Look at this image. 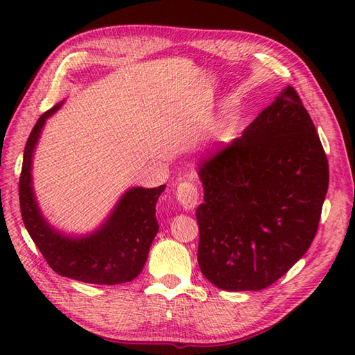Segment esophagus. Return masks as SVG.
Returning <instances> with one entry per match:
<instances>
[{
	"label": "esophagus",
	"instance_id": "34e87169",
	"mask_svg": "<svg viewBox=\"0 0 355 355\" xmlns=\"http://www.w3.org/2000/svg\"><path fill=\"white\" fill-rule=\"evenodd\" d=\"M177 201L183 206L186 210H192L197 206L200 193L198 187L195 186L192 182H183L177 186Z\"/></svg>",
	"mask_w": 355,
	"mask_h": 355
}]
</instances>
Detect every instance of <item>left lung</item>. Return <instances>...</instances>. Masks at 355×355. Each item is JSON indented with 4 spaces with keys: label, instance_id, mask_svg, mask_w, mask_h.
<instances>
[{
    "label": "left lung",
    "instance_id": "left-lung-1",
    "mask_svg": "<svg viewBox=\"0 0 355 355\" xmlns=\"http://www.w3.org/2000/svg\"><path fill=\"white\" fill-rule=\"evenodd\" d=\"M201 273L227 291H258L310 248L329 171L313 120L285 87L243 135L198 166Z\"/></svg>",
    "mask_w": 355,
    "mask_h": 355
}]
</instances>
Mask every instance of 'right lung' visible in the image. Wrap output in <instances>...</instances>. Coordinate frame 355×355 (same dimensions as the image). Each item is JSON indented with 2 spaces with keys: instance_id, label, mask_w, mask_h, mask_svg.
Segmentation results:
<instances>
[{
  "instance_id": "obj_1",
  "label": "right lung",
  "mask_w": 355,
  "mask_h": 355,
  "mask_svg": "<svg viewBox=\"0 0 355 355\" xmlns=\"http://www.w3.org/2000/svg\"><path fill=\"white\" fill-rule=\"evenodd\" d=\"M58 103L37 119L24 148L19 177L21 216L44 259L58 275L87 284L116 285L140 275L149 247L158 232L155 205L164 184L128 189L99 229L71 236L53 229L42 212L32 186V160L45 120L61 108Z\"/></svg>"
}]
</instances>
